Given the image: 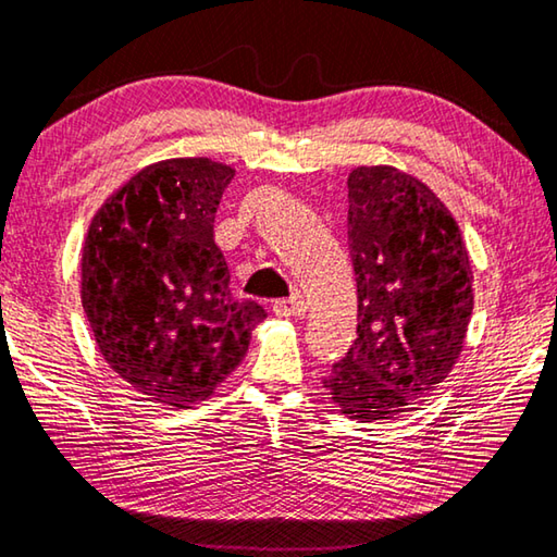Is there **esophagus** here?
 I'll return each mask as SVG.
<instances>
[{
	"mask_svg": "<svg viewBox=\"0 0 557 557\" xmlns=\"http://www.w3.org/2000/svg\"><path fill=\"white\" fill-rule=\"evenodd\" d=\"M273 313L281 315V318L304 315V313H306V304H304V300H300V296L278 298V300H273Z\"/></svg>",
	"mask_w": 557,
	"mask_h": 557,
	"instance_id": "1",
	"label": "esophagus"
}]
</instances>
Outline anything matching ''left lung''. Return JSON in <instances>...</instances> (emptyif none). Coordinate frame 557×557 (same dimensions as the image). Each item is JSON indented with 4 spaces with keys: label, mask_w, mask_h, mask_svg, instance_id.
Returning a JSON list of instances; mask_svg holds the SVG:
<instances>
[{
    "label": "left lung",
    "mask_w": 557,
    "mask_h": 557,
    "mask_svg": "<svg viewBox=\"0 0 557 557\" xmlns=\"http://www.w3.org/2000/svg\"><path fill=\"white\" fill-rule=\"evenodd\" d=\"M348 205L358 338L323 387L343 414L382 422L451 372L473 311V273L451 212L407 172L352 170Z\"/></svg>",
    "instance_id": "left-lung-1"
}]
</instances>
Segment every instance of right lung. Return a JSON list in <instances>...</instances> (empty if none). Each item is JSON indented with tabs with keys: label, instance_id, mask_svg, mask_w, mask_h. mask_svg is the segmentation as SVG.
Wrapping results in <instances>:
<instances>
[{
	"label": "right lung",
	"instance_id": "add662e5",
	"mask_svg": "<svg viewBox=\"0 0 557 557\" xmlns=\"http://www.w3.org/2000/svg\"><path fill=\"white\" fill-rule=\"evenodd\" d=\"M234 170L209 158L162 160L106 199L81 253V300L106 362L150 399H207L249 350L267 311L236 300L214 244Z\"/></svg>",
	"mask_w": 557,
	"mask_h": 557
}]
</instances>
